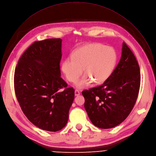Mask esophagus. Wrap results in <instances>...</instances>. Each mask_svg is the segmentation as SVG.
Masks as SVG:
<instances>
[{
    "label": "esophagus",
    "mask_w": 156,
    "mask_h": 156,
    "mask_svg": "<svg viewBox=\"0 0 156 156\" xmlns=\"http://www.w3.org/2000/svg\"><path fill=\"white\" fill-rule=\"evenodd\" d=\"M79 95H80V92L78 90H75V96H79Z\"/></svg>",
    "instance_id": "34e87169"
}]
</instances>
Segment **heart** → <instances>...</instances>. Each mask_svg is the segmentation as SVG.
<instances>
[{"mask_svg":"<svg viewBox=\"0 0 156 156\" xmlns=\"http://www.w3.org/2000/svg\"><path fill=\"white\" fill-rule=\"evenodd\" d=\"M117 61L116 51L111 47L93 43L77 49L73 57H67L61 69L66 79L76 82L83 73L85 74L76 85L78 88L88 87L94 80L96 83L105 82L112 73Z\"/></svg>","mask_w":156,"mask_h":156,"instance_id":"1","label":"heart"}]
</instances>
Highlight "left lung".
<instances>
[{
  "label": "left lung",
  "mask_w": 156,
  "mask_h": 156,
  "mask_svg": "<svg viewBox=\"0 0 156 156\" xmlns=\"http://www.w3.org/2000/svg\"><path fill=\"white\" fill-rule=\"evenodd\" d=\"M140 79L138 61L123 42L120 61L110 77L101 85L82 91L84 107L93 125L107 129L125 120L136 101Z\"/></svg>",
  "instance_id": "1"
}]
</instances>
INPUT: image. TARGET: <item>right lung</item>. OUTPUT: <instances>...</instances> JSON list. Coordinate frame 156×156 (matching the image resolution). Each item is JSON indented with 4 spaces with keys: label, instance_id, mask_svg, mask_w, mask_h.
<instances>
[{
    "label": "right lung",
    "instance_id": "1",
    "mask_svg": "<svg viewBox=\"0 0 156 156\" xmlns=\"http://www.w3.org/2000/svg\"><path fill=\"white\" fill-rule=\"evenodd\" d=\"M61 43L59 38L34 42L20 57L14 75L23 113L34 126L49 132L66 126L74 99V88L60 77Z\"/></svg>",
    "mask_w": 156,
    "mask_h": 156
}]
</instances>
